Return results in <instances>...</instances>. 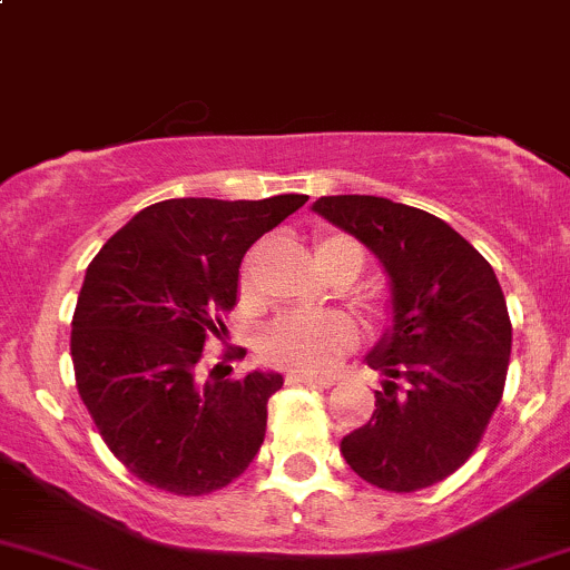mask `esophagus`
Listing matches in <instances>:
<instances>
[{"instance_id":"34e87169","label":"esophagus","mask_w":570,"mask_h":570,"mask_svg":"<svg viewBox=\"0 0 570 570\" xmlns=\"http://www.w3.org/2000/svg\"><path fill=\"white\" fill-rule=\"evenodd\" d=\"M286 383H292V386L331 389L333 386V377H312V375H297V372H292V375H286Z\"/></svg>"}]
</instances>
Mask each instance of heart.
<instances>
[{
  "label": "heart",
  "mask_w": 570,
  "mask_h": 570,
  "mask_svg": "<svg viewBox=\"0 0 570 570\" xmlns=\"http://www.w3.org/2000/svg\"><path fill=\"white\" fill-rule=\"evenodd\" d=\"M314 256L322 273L331 275L333 269L350 264L355 275L361 273L364 264V253L358 243L344 234H325L314 243ZM239 295L243 301L250 297V278L248 273L239 281ZM358 338V331L344 314H284L262 333V350L264 358L269 364L281 366V370L297 372V375H331L336 370L338 358L347 353Z\"/></svg>",
  "instance_id": "b5f03b06"
}]
</instances>
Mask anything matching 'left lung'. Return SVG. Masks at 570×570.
<instances>
[{
	"instance_id": "left-lung-1",
	"label": "left lung",
	"mask_w": 570,
	"mask_h": 570,
	"mask_svg": "<svg viewBox=\"0 0 570 570\" xmlns=\"http://www.w3.org/2000/svg\"><path fill=\"white\" fill-rule=\"evenodd\" d=\"M312 209L375 253L392 289V325L366 355L383 375L375 413L338 450L383 491L435 485L469 461L502 400L513 327L497 273L430 212L377 195Z\"/></svg>"
}]
</instances>
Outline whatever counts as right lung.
Segmentation results:
<instances>
[{
	"instance_id": "right-lung-1",
	"label": "right lung",
	"mask_w": 570,
	"mask_h": 570,
	"mask_svg": "<svg viewBox=\"0 0 570 570\" xmlns=\"http://www.w3.org/2000/svg\"><path fill=\"white\" fill-rule=\"evenodd\" d=\"M306 200H159L90 262L71 322L77 389L109 452L148 485L200 497L256 458L284 377L223 381L220 364L204 377V344L226 333L245 250Z\"/></svg>"
}]
</instances>
